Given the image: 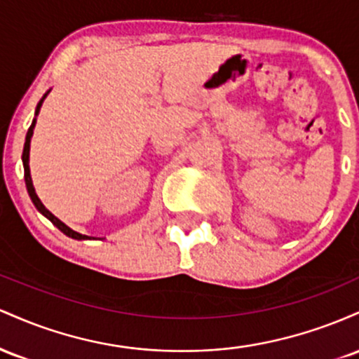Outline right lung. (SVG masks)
I'll return each mask as SVG.
<instances>
[{
  "label": "right lung",
  "instance_id": "1",
  "mask_svg": "<svg viewBox=\"0 0 359 359\" xmlns=\"http://www.w3.org/2000/svg\"><path fill=\"white\" fill-rule=\"evenodd\" d=\"M48 93H50V90H47V93H45V96L42 97V100H40L39 104H36V109H35V116H36V114H39L40 108H42V102H43L45 97H47V94H48ZM35 123H36V119L34 118V121H32V126L28 128V131H27V137H25V147H23V155H22V160H23V168H25V184H27V191H28V196H30L32 203L35 204V208L39 209V211L42 212L43 216L47 217L48 221H52V224H53V226H57V228H59L62 233H64V234H67L69 238H74V240H90L89 236H86V234H81V233L74 231V229L69 228L67 224H64V222H62V221L59 219V217H55V216H53V214H52L50 211H48V209L45 208V205L42 204V201L39 199V196H36V192H35V187H34V182H32V175H30V165H28V160H30V140H32V135H34V128H35Z\"/></svg>",
  "mask_w": 359,
  "mask_h": 359
}]
</instances>
